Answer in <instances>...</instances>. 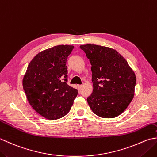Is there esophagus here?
Segmentation results:
<instances>
[{
	"mask_svg": "<svg viewBox=\"0 0 157 157\" xmlns=\"http://www.w3.org/2000/svg\"><path fill=\"white\" fill-rule=\"evenodd\" d=\"M77 87H78V90H80L82 87V85H78V86H77Z\"/></svg>",
	"mask_w": 157,
	"mask_h": 157,
	"instance_id": "34e87169",
	"label": "esophagus"
}]
</instances>
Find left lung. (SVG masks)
<instances>
[{"instance_id": "8db88e82", "label": "left lung", "mask_w": 157, "mask_h": 157, "mask_svg": "<svg viewBox=\"0 0 157 157\" xmlns=\"http://www.w3.org/2000/svg\"><path fill=\"white\" fill-rule=\"evenodd\" d=\"M92 65L93 91L87 101L93 113L114 118L125 111L134 96L136 75L115 50L95 44L79 46Z\"/></svg>"}]
</instances>
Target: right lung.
<instances>
[{
	"mask_svg": "<svg viewBox=\"0 0 157 157\" xmlns=\"http://www.w3.org/2000/svg\"><path fill=\"white\" fill-rule=\"evenodd\" d=\"M74 46L59 45L44 50L28 66L23 88L35 111L46 119L66 115L78 95V90L67 84V59Z\"/></svg>",
	"mask_w": 157,
	"mask_h": 157,
	"instance_id": "right-lung-1",
	"label": "right lung"
}]
</instances>
